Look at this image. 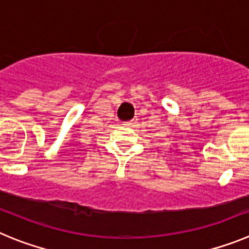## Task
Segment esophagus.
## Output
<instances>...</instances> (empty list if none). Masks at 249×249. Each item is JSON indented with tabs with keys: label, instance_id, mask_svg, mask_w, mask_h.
I'll return each instance as SVG.
<instances>
[{
	"label": "esophagus",
	"instance_id": "obj_1",
	"mask_svg": "<svg viewBox=\"0 0 249 249\" xmlns=\"http://www.w3.org/2000/svg\"><path fill=\"white\" fill-rule=\"evenodd\" d=\"M136 123V119H131L129 122H125V125H134Z\"/></svg>",
	"mask_w": 249,
	"mask_h": 249
}]
</instances>
